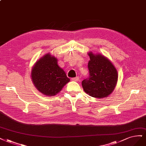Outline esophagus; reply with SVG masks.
Returning a JSON list of instances; mask_svg holds the SVG:
<instances>
[{"label":"esophagus","mask_w":146,"mask_h":146,"mask_svg":"<svg viewBox=\"0 0 146 146\" xmlns=\"http://www.w3.org/2000/svg\"><path fill=\"white\" fill-rule=\"evenodd\" d=\"M79 79H80L79 77H77L72 78V81H74V82H78V80H79Z\"/></svg>","instance_id":"34e87169"}]
</instances>
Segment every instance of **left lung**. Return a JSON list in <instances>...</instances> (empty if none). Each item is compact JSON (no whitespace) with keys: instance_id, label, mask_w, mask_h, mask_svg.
<instances>
[{"instance_id":"obj_1","label":"left lung","mask_w":146,"mask_h":146,"mask_svg":"<svg viewBox=\"0 0 146 146\" xmlns=\"http://www.w3.org/2000/svg\"><path fill=\"white\" fill-rule=\"evenodd\" d=\"M89 77L82 81L84 91L97 98L107 97L112 93L118 82V72L114 65L101 54L88 52Z\"/></svg>"}]
</instances>
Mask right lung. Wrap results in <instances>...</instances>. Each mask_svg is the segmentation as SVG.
I'll list each match as a JSON object with an SVG mask.
<instances>
[{"mask_svg": "<svg viewBox=\"0 0 146 146\" xmlns=\"http://www.w3.org/2000/svg\"><path fill=\"white\" fill-rule=\"evenodd\" d=\"M31 79L40 92L47 96H54L69 82L64 70L57 63V58L46 54L35 63L31 70Z\"/></svg>", "mask_w": 146, "mask_h": 146, "instance_id": "1", "label": "right lung"}]
</instances>
